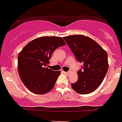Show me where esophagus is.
<instances>
[{"mask_svg": "<svg viewBox=\"0 0 122 122\" xmlns=\"http://www.w3.org/2000/svg\"><path fill=\"white\" fill-rule=\"evenodd\" d=\"M63 73H64V74H66V75H68V74H70V73H69V72H65V71H63Z\"/></svg>", "mask_w": 122, "mask_h": 122, "instance_id": "34e87169", "label": "esophagus"}]
</instances>
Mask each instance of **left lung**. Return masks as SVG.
Here are the masks:
<instances>
[{"label":"left lung","instance_id":"8db88e82","mask_svg":"<svg viewBox=\"0 0 122 122\" xmlns=\"http://www.w3.org/2000/svg\"><path fill=\"white\" fill-rule=\"evenodd\" d=\"M76 59L83 63L77 72L78 79L71 84L72 89L79 94H89L97 89L108 70L107 54L91 38L73 35L63 38Z\"/></svg>","mask_w":122,"mask_h":122}]
</instances>
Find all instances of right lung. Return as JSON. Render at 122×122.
<instances>
[{
    "label": "right lung",
    "mask_w": 122,
    "mask_h": 122,
    "mask_svg": "<svg viewBox=\"0 0 122 122\" xmlns=\"http://www.w3.org/2000/svg\"><path fill=\"white\" fill-rule=\"evenodd\" d=\"M65 45L62 37L42 36L29 42L19 52V75L24 86L32 93L45 94L53 89L60 71L46 66L55 49Z\"/></svg>",
    "instance_id": "obj_1"
}]
</instances>
